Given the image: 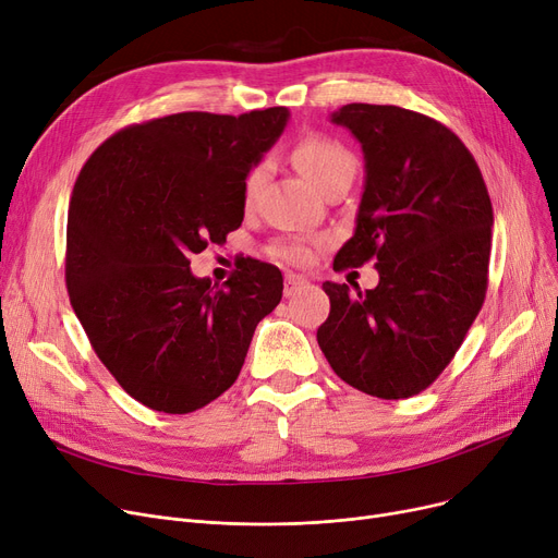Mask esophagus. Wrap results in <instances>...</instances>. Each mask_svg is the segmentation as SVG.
<instances>
[{
    "label": "esophagus",
    "instance_id": "1",
    "mask_svg": "<svg viewBox=\"0 0 558 558\" xmlns=\"http://www.w3.org/2000/svg\"><path fill=\"white\" fill-rule=\"evenodd\" d=\"M305 287H310V282H307L305 278L294 276V274H287V276H284V296H287V299L299 294V291H303Z\"/></svg>",
    "mask_w": 558,
    "mask_h": 558
}]
</instances>
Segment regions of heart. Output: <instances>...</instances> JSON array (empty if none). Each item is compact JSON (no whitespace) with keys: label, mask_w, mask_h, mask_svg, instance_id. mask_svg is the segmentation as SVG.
Wrapping results in <instances>:
<instances>
[{"label":"heart","mask_w":558,"mask_h":558,"mask_svg":"<svg viewBox=\"0 0 558 558\" xmlns=\"http://www.w3.org/2000/svg\"><path fill=\"white\" fill-rule=\"evenodd\" d=\"M294 160L299 169L320 192H328L337 183L353 181L357 169L353 151H350L343 142L324 133L303 135L294 146ZM264 175H267V165L264 162L255 165L248 171L244 181L246 203H253V198L257 196V190L264 183ZM271 253L289 264H305L312 257V248L305 242H278L271 246Z\"/></svg>","instance_id":"b5f03b06"}]
</instances>
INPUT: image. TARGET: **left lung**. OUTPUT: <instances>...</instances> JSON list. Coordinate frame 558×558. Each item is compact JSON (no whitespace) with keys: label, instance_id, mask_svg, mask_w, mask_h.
<instances>
[{"label":"left lung","instance_id":"8db88e82","mask_svg":"<svg viewBox=\"0 0 558 558\" xmlns=\"http://www.w3.org/2000/svg\"><path fill=\"white\" fill-rule=\"evenodd\" d=\"M332 122L360 140L366 160L357 228L332 267L375 259L379 282H324L330 316L316 339L350 387L412 398L452 362L484 305L490 196L473 154L427 114L348 104Z\"/></svg>","mask_w":558,"mask_h":558}]
</instances>
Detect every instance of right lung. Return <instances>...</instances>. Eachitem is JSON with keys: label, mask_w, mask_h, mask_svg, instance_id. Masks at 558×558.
<instances>
[{"label": "right lung", "mask_w": 558, "mask_h": 558, "mask_svg": "<svg viewBox=\"0 0 558 558\" xmlns=\"http://www.w3.org/2000/svg\"><path fill=\"white\" fill-rule=\"evenodd\" d=\"M282 106L175 112L131 124L87 158L68 213L65 282L97 357L144 407L190 414L238 379L282 274L246 257L221 284L190 255L244 219V181L287 124Z\"/></svg>", "instance_id": "obj_1"}]
</instances>
